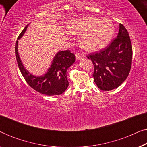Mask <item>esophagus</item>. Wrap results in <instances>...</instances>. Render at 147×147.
I'll use <instances>...</instances> for the list:
<instances>
[{
    "label": "esophagus",
    "mask_w": 147,
    "mask_h": 147,
    "mask_svg": "<svg viewBox=\"0 0 147 147\" xmlns=\"http://www.w3.org/2000/svg\"><path fill=\"white\" fill-rule=\"evenodd\" d=\"M82 58H83V55H82L81 54H80V53H76V61L80 60V59H82Z\"/></svg>",
    "instance_id": "1"
}]
</instances>
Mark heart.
<instances>
[{
  "instance_id": "obj_1",
  "label": "heart",
  "mask_w": 147,
  "mask_h": 147,
  "mask_svg": "<svg viewBox=\"0 0 147 147\" xmlns=\"http://www.w3.org/2000/svg\"><path fill=\"white\" fill-rule=\"evenodd\" d=\"M68 32L72 35L81 36L80 45L87 51H95L106 47L114 33V24L110 20L84 16L66 23Z\"/></svg>"
}]
</instances>
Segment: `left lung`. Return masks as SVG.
Listing matches in <instances>:
<instances>
[{"label": "left lung", "instance_id": "obj_1", "mask_svg": "<svg viewBox=\"0 0 147 147\" xmlns=\"http://www.w3.org/2000/svg\"><path fill=\"white\" fill-rule=\"evenodd\" d=\"M119 27L117 37L108 47L87 57L94 65V82L103 91H110L121 85L131 67L132 49L130 37L124 25L120 24Z\"/></svg>", "mask_w": 147, "mask_h": 147}]
</instances>
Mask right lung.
<instances>
[{"label": "right lung", "instance_id": "obj_1", "mask_svg": "<svg viewBox=\"0 0 147 147\" xmlns=\"http://www.w3.org/2000/svg\"><path fill=\"white\" fill-rule=\"evenodd\" d=\"M29 24L20 34L15 44V55L20 71L27 84L37 92L47 96L60 95L69 86L66 73L68 68L75 62V55L69 50L58 51L53 57L50 67L45 74L35 76L30 73L23 64L18 51L19 40L24 35Z\"/></svg>", "mask_w": 147, "mask_h": 147}]
</instances>
